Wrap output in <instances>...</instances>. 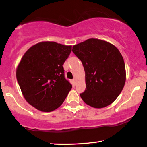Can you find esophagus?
Returning a JSON list of instances; mask_svg holds the SVG:
<instances>
[{"label": "esophagus", "instance_id": "obj_1", "mask_svg": "<svg viewBox=\"0 0 147 147\" xmlns=\"http://www.w3.org/2000/svg\"><path fill=\"white\" fill-rule=\"evenodd\" d=\"M73 84L74 85H76V80L75 79V78L73 80Z\"/></svg>", "mask_w": 147, "mask_h": 147}]
</instances>
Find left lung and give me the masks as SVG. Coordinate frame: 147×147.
<instances>
[{"label":"left lung","instance_id":"left-lung-1","mask_svg":"<svg viewBox=\"0 0 147 147\" xmlns=\"http://www.w3.org/2000/svg\"><path fill=\"white\" fill-rule=\"evenodd\" d=\"M82 61L86 90L80 96L86 104L102 108L115 101L123 88L126 71L119 49L108 41L91 38L73 45Z\"/></svg>","mask_w":147,"mask_h":147}]
</instances>
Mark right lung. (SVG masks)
<instances>
[{
  "label": "right lung",
  "mask_w": 147,
  "mask_h": 147,
  "mask_svg": "<svg viewBox=\"0 0 147 147\" xmlns=\"http://www.w3.org/2000/svg\"><path fill=\"white\" fill-rule=\"evenodd\" d=\"M71 45L42 41L27 50L16 69V78L28 104L44 112L61 106L72 88L63 65Z\"/></svg>",
  "instance_id": "add662e5"
}]
</instances>
